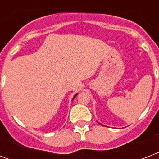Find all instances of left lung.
Returning a JSON list of instances; mask_svg holds the SVG:
<instances>
[{"instance_id":"left-lung-1","label":"left lung","mask_w":159,"mask_h":159,"mask_svg":"<svg viewBox=\"0 0 159 159\" xmlns=\"http://www.w3.org/2000/svg\"><path fill=\"white\" fill-rule=\"evenodd\" d=\"M100 124H101V123H100Z\"/></svg>"}]
</instances>
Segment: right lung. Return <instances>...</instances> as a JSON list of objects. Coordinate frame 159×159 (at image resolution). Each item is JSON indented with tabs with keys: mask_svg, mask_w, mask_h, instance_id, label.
I'll use <instances>...</instances> for the list:
<instances>
[{
	"mask_svg": "<svg viewBox=\"0 0 159 159\" xmlns=\"http://www.w3.org/2000/svg\"><path fill=\"white\" fill-rule=\"evenodd\" d=\"M77 94H76V95H75V96H74V98H73V99H74V98H75V97H76V96H77Z\"/></svg>",
	"mask_w": 159,
	"mask_h": 159,
	"instance_id": "right-lung-1",
	"label": "right lung"
}]
</instances>
